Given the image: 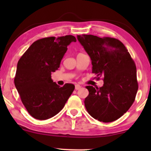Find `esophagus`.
Returning <instances> with one entry per match:
<instances>
[{
	"mask_svg": "<svg viewBox=\"0 0 151 151\" xmlns=\"http://www.w3.org/2000/svg\"><path fill=\"white\" fill-rule=\"evenodd\" d=\"M81 87V86L80 85H79V84H75V89H76V90L80 89Z\"/></svg>",
	"mask_w": 151,
	"mask_h": 151,
	"instance_id": "esophagus-1",
	"label": "esophagus"
}]
</instances>
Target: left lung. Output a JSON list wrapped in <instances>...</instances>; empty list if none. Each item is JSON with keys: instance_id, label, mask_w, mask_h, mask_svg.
Segmentation results:
<instances>
[{"instance_id": "1", "label": "left lung", "mask_w": 151, "mask_h": 151, "mask_svg": "<svg viewBox=\"0 0 151 151\" xmlns=\"http://www.w3.org/2000/svg\"><path fill=\"white\" fill-rule=\"evenodd\" d=\"M89 55L92 73L103 77L101 87L86 86L84 105L93 119L104 123L122 116L135 101L138 89L135 62L124 45L115 38L77 35Z\"/></svg>"}]
</instances>
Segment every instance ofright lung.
Wrapping results in <instances>:
<instances>
[{
	"mask_svg": "<svg viewBox=\"0 0 151 151\" xmlns=\"http://www.w3.org/2000/svg\"><path fill=\"white\" fill-rule=\"evenodd\" d=\"M76 41L73 35L42 38L32 43L19 60L15 86L35 119L46 120L58 114L73 92L74 84L60 87L53 82L51 73L60 67L67 46Z\"/></svg>",
	"mask_w": 151,
	"mask_h": 151,
	"instance_id": "1",
	"label": "right lung"
}]
</instances>
